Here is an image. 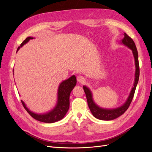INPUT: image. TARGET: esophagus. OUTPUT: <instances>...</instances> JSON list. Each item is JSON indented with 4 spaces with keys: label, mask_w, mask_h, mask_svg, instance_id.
<instances>
[{
    "label": "esophagus",
    "mask_w": 152,
    "mask_h": 152,
    "mask_svg": "<svg viewBox=\"0 0 152 152\" xmlns=\"http://www.w3.org/2000/svg\"><path fill=\"white\" fill-rule=\"evenodd\" d=\"M77 81L79 82V83H84V82L86 81V79L84 76L82 75H79L77 77Z\"/></svg>",
    "instance_id": "34e87169"
}]
</instances>
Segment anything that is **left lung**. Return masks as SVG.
Wrapping results in <instances>:
<instances>
[{"instance_id": "obj_1", "label": "left lung", "mask_w": 152, "mask_h": 152, "mask_svg": "<svg viewBox=\"0 0 152 152\" xmlns=\"http://www.w3.org/2000/svg\"><path fill=\"white\" fill-rule=\"evenodd\" d=\"M122 42L124 44L127 45V47L129 48L132 50V53H133V54H134V57L135 59V65L136 68L134 87H132L130 95L129 96V98L126 103L123 106H122L121 107L118 108L117 109L105 110V109L101 108L98 107V106L94 103L90 90L86 86L83 87L84 91L86 95L87 104H88L89 108L91 110L92 114L93 115V116L94 117L100 119V120H104V121L113 120V119L118 117L119 116H121V115H122L126 111L132 102V100L134 95L136 86L139 80L140 66H139V61H138V53H137V50L136 47L135 43L130 37L127 35L126 33H124V38L122 39Z\"/></svg>"}]
</instances>
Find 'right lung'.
<instances>
[{"mask_svg":"<svg viewBox=\"0 0 152 152\" xmlns=\"http://www.w3.org/2000/svg\"><path fill=\"white\" fill-rule=\"evenodd\" d=\"M33 37H27L23 42L20 47L18 48L17 51L19 49L22 47L23 45L28 42L30 39H32ZM77 84V79L75 75H72L67 80L62 82L61 84L59 85L58 88V100L56 107L46 114L44 115H38L30 112V110L26 107L24 102L21 101V103L25 109L26 110L30 115L35 118V120L39 121L40 122H42L45 123H53L56 121L62 119L66 115V112L69 109L70 106V94L71 91L75 86Z\"/></svg>","mask_w":152,"mask_h":152,"instance_id":"1","label":"right lung"}]
</instances>
